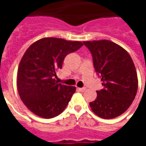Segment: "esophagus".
<instances>
[{
	"label": "esophagus",
	"instance_id": "1",
	"mask_svg": "<svg viewBox=\"0 0 146 146\" xmlns=\"http://www.w3.org/2000/svg\"><path fill=\"white\" fill-rule=\"evenodd\" d=\"M78 90H79L80 92H84V91H86V88H78Z\"/></svg>",
	"mask_w": 146,
	"mask_h": 146
}]
</instances>
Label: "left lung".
<instances>
[{
	"label": "left lung",
	"mask_w": 146,
	"mask_h": 146,
	"mask_svg": "<svg viewBox=\"0 0 146 146\" xmlns=\"http://www.w3.org/2000/svg\"><path fill=\"white\" fill-rule=\"evenodd\" d=\"M91 52L93 64L103 88L90 102L92 111L103 119L121 115L134 101L138 76L131 57L123 48L110 40L83 42Z\"/></svg>",
	"instance_id": "1"
}]
</instances>
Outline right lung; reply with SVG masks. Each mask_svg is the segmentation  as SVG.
Segmentation results:
<instances>
[{
	"mask_svg": "<svg viewBox=\"0 0 146 146\" xmlns=\"http://www.w3.org/2000/svg\"><path fill=\"white\" fill-rule=\"evenodd\" d=\"M81 46L80 41L48 37L33 43L26 51L18 70L17 88L30 111L43 118H53L66 109L76 88L58 84L54 77L65 57Z\"/></svg>",
	"mask_w": 146,
	"mask_h": 146,
	"instance_id": "1",
	"label": "right lung"
}]
</instances>
